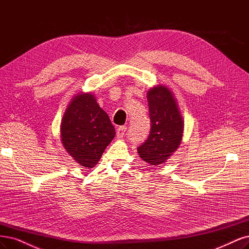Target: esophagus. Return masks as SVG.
<instances>
[{
  "label": "esophagus",
  "mask_w": 249,
  "mask_h": 249,
  "mask_svg": "<svg viewBox=\"0 0 249 249\" xmlns=\"http://www.w3.org/2000/svg\"><path fill=\"white\" fill-rule=\"evenodd\" d=\"M126 126L125 125H122L119 126L117 128V132H116V136L118 137V138H122V137H124L125 135V132H126Z\"/></svg>",
  "instance_id": "1"
}]
</instances>
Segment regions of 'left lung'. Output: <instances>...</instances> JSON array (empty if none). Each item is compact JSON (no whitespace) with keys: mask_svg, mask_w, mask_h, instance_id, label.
<instances>
[{"mask_svg":"<svg viewBox=\"0 0 249 249\" xmlns=\"http://www.w3.org/2000/svg\"><path fill=\"white\" fill-rule=\"evenodd\" d=\"M151 127L148 138L137 148L140 158L151 166L165 162L182 140L183 119L172 91L158 85L147 92Z\"/></svg>","mask_w":249,"mask_h":249,"instance_id":"left-lung-1","label":"left lung"}]
</instances>
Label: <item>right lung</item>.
I'll use <instances>...</instances> for the list:
<instances>
[{
	"mask_svg": "<svg viewBox=\"0 0 249 249\" xmlns=\"http://www.w3.org/2000/svg\"><path fill=\"white\" fill-rule=\"evenodd\" d=\"M115 136L108 114L90 92L75 96L68 106L61 124L65 149L80 166L90 169Z\"/></svg>",
	"mask_w": 249,
	"mask_h": 249,
	"instance_id": "obj_1",
	"label": "right lung"
}]
</instances>
